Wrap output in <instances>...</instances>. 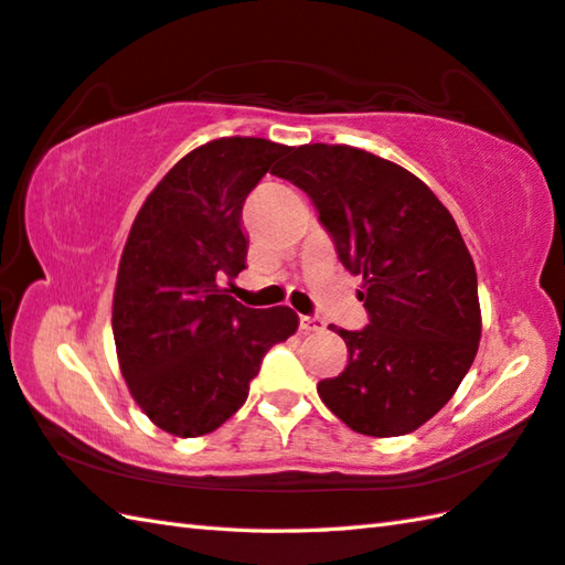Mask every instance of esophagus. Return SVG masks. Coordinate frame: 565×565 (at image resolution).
Segmentation results:
<instances>
[{
  "instance_id": "esophagus-1",
  "label": "esophagus",
  "mask_w": 565,
  "mask_h": 565,
  "mask_svg": "<svg viewBox=\"0 0 565 565\" xmlns=\"http://www.w3.org/2000/svg\"><path fill=\"white\" fill-rule=\"evenodd\" d=\"M299 329H302V331H321V329H324V319L302 315V317H299Z\"/></svg>"
}]
</instances>
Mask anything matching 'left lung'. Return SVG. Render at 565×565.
<instances>
[{"mask_svg": "<svg viewBox=\"0 0 565 565\" xmlns=\"http://www.w3.org/2000/svg\"><path fill=\"white\" fill-rule=\"evenodd\" d=\"M275 175L309 194L343 268L363 275L367 327L331 329L349 365L317 385L321 402L365 436L419 429L480 341L478 275L451 212L409 170L351 146H299Z\"/></svg>", "mask_w": 565, "mask_h": 565, "instance_id": "8db88e82", "label": "left lung"}]
</instances>
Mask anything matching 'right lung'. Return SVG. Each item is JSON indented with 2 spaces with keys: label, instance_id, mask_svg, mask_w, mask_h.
I'll return each mask as SVG.
<instances>
[{
  "label": "right lung",
  "instance_id": "1",
  "mask_svg": "<svg viewBox=\"0 0 565 565\" xmlns=\"http://www.w3.org/2000/svg\"><path fill=\"white\" fill-rule=\"evenodd\" d=\"M290 146L216 138L148 194L121 253L111 329L121 375L168 434H210L248 397L263 355L297 331L290 307L250 309L228 295L246 268L241 210Z\"/></svg>",
  "mask_w": 565,
  "mask_h": 565
}]
</instances>
